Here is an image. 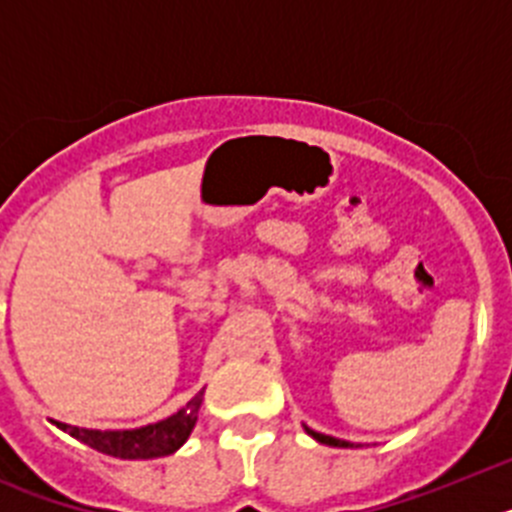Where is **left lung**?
<instances>
[{"instance_id":"1","label":"left lung","mask_w":512,"mask_h":512,"mask_svg":"<svg viewBox=\"0 0 512 512\" xmlns=\"http://www.w3.org/2000/svg\"><path fill=\"white\" fill-rule=\"evenodd\" d=\"M305 431L310 433V436L315 438V441H320V443H328V446H341V449H348V446H351V443H348V441H341V438L325 436V433H315V431H310V428H305Z\"/></svg>"}]
</instances>
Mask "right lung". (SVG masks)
Returning <instances> with one entry per match:
<instances>
[{"instance_id":"right-lung-1","label":"right lung","mask_w":512,"mask_h":512,"mask_svg":"<svg viewBox=\"0 0 512 512\" xmlns=\"http://www.w3.org/2000/svg\"><path fill=\"white\" fill-rule=\"evenodd\" d=\"M202 395H205V390L197 392L171 418L146 425V428H135V431H89V428H76V425L66 423H58V428L74 436L76 441L87 443L92 449L115 456V459H158V456L174 454L187 441L194 423H197Z\"/></svg>"}]
</instances>
